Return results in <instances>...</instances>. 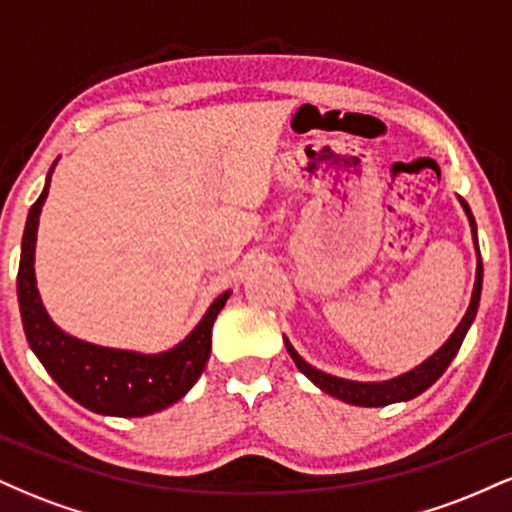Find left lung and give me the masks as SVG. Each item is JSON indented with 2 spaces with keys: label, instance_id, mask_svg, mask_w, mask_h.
<instances>
[{
  "label": "left lung",
  "instance_id": "8db88e82",
  "mask_svg": "<svg viewBox=\"0 0 512 512\" xmlns=\"http://www.w3.org/2000/svg\"><path fill=\"white\" fill-rule=\"evenodd\" d=\"M464 211H467L469 216V223H472V233H474V240H477V223H474V216L472 211H469L467 202L460 197ZM479 250V245H477ZM481 279H484V267H481V257H479V264H477V281H474V293H472V303H469V310L467 315L462 317V322L457 325V330L448 342L443 344V349H438L436 354H433L428 361L421 363L419 368L409 370V373L399 375L395 380H387V383H354V380H342V378H334V375H327L322 373V370H317L310 366V363H305L301 356L296 354V349L286 342V349H289V354L293 358V363H296L298 370H301L303 375H308L313 383L320 387V390H325L327 395L342 399V402H349V404H356V407H385V404H395V402H407V399L421 395V392L428 390L440 375L445 373V368L450 366V361L455 358L457 351H460V346L464 342V334H467L469 325L474 322V315H477V308H479V298H481Z\"/></svg>",
  "mask_w": 512,
  "mask_h": 512
}]
</instances>
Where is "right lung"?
<instances>
[{
    "label": "right lung",
    "mask_w": 512,
    "mask_h": 512,
    "mask_svg": "<svg viewBox=\"0 0 512 512\" xmlns=\"http://www.w3.org/2000/svg\"><path fill=\"white\" fill-rule=\"evenodd\" d=\"M48 187L50 178L43 195L35 199L28 211L21 243L19 279H16L23 332H26L33 354L40 358L52 380L69 397L96 414L125 416L127 419V416H146L170 407L190 392V387L197 383L207 366L211 327L231 291L216 298L190 337L166 354L142 356L134 351L105 349V346L86 344L69 337L60 327H55V322L45 313L38 289H35V231H38V216L45 197H48Z\"/></svg>",
    "instance_id": "add662e5"
}]
</instances>
